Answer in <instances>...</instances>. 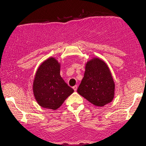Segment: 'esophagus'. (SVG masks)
I'll use <instances>...</instances> for the list:
<instances>
[{
  "label": "esophagus",
  "mask_w": 146,
  "mask_h": 146,
  "mask_svg": "<svg viewBox=\"0 0 146 146\" xmlns=\"http://www.w3.org/2000/svg\"><path fill=\"white\" fill-rule=\"evenodd\" d=\"M73 90H75V91H76L77 89H78V86H77V85H75V86L73 87Z\"/></svg>",
  "instance_id": "obj_1"
}]
</instances>
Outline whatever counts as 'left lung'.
I'll return each mask as SVG.
<instances>
[{
  "instance_id": "1",
  "label": "left lung",
  "mask_w": 146,
  "mask_h": 146,
  "mask_svg": "<svg viewBox=\"0 0 146 146\" xmlns=\"http://www.w3.org/2000/svg\"><path fill=\"white\" fill-rule=\"evenodd\" d=\"M78 93L97 106H104L113 100L115 83L103 60L93 58L86 64L84 75Z\"/></svg>"
}]
</instances>
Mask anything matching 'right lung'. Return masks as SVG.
Segmentation results:
<instances>
[{"label": "right lung", "mask_w": 146, "mask_h": 146, "mask_svg": "<svg viewBox=\"0 0 146 146\" xmlns=\"http://www.w3.org/2000/svg\"><path fill=\"white\" fill-rule=\"evenodd\" d=\"M60 65L54 58L45 60L37 70L33 90L37 102L43 108L56 110L73 93L60 74Z\"/></svg>", "instance_id": "1"}]
</instances>
